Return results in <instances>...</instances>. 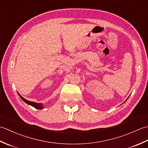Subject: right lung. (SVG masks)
Instances as JSON below:
<instances>
[{
  "label": "right lung",
  "mask_w": 148,
  "mask_h": 148,
  "mask_svg": "<svg viewBox=\"0 0 148 148\" xmlns=\"http://www.w3.org/2000/svg\"><path fill=\"white\" fill-rule=\"evenodd\" d=\"M18 95H19V96H20V98L22 100H23L25 102H26L27 104L30 105L31 106H32V107H34V108H35L36 109H41L43 108V104H42V103H36V102H34L29 101V100H27L25 99H24L23 97H22L19 93H18Z\"/></svg>",
  "instance_id": "obj_1"
}]
</instances>
